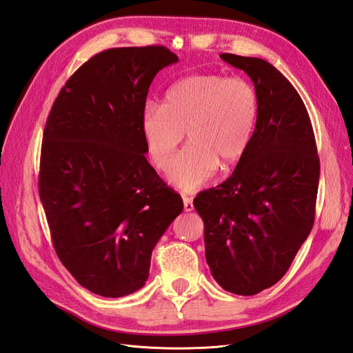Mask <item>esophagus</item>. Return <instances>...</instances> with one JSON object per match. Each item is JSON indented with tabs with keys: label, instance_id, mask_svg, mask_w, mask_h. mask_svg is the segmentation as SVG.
<instances>
[{
	"label": "esophagus",
	"instance_id": "obj_1",
	"mask_svg": "<svg viewBox=\"0 0 353 353\" xmlns=\"http://www.w3.org/2000/svg\"><path fill=\"white\" fill-rule=\"evenodd\" d=\"M183 201H184V210H185V212H191V210L194 209V206H193V200H191L190 197L184 196V197H183Z\"/></svg>",
	"mask_w": 353,
	"mask_h": 353
}]
</instances>
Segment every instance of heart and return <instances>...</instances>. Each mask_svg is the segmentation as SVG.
I'll return each mask as SVG.
<instances>
[{
	"instance_id": "obj_1",
	"label": "heart",
	"mask_w": 353,
	"mask_h": 353,
	"mask_svg": "<svg viewBox=\"0 0 353 353\" xmlns=\"http://www.w3.org/2000/svg\"><path fill=\"white\" fill-rule=\"evenodd\" d=\"M258 92L243 78L196 73L170 85L163 103L144 105L140 131L153 165L166 169L188 132L189 145L168 170L184 193L208 184L221 166L248 150L258 119Z\"/></svg>"
}]
</instances>
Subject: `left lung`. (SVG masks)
Instances as JSON below:
<instances>
[{
	"instance_id": "left-lung-1",
	"label": "left lung",
	"mask_w": 353,
	"mask_h": 353,
	"mask_svg": "<svg viewBox=\"0 0 353 353\" xmlns=\"http://www.w3.org/2000/svg\"><path fill=\"white\" fill-rule=\"evenodd\" d=\"M221 59L253 81L258 119L232 175L199 193L194 208L212 276L253 296L283 279L312 230L319 159L307 110L281 72L258 57Z\"/></svg>"
}]
</instances>
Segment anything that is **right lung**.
Here are the masks:
<instances>
[{
    "label": "right lung",
    "instance_id": "obj_1",
    "mask_svg": "<svg viewBox=\"0 0 353 353\" xmlns=\"http://www.w3.org/2000/svg\"><path fill=\"white\" fill-rule=\"evenodd\" d=\"M165 47L112 48L74 72L52 104L41 148L39 197L61 263L87 290L128 296L183 212L145 159L140 116Z\"/></svg>",
    "mask_w": 353,
    "mask_h": 353
}]
</instances>
